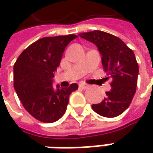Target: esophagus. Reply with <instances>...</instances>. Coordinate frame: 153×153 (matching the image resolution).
Wrapping results in <instances>:
<instances>
[{"mask_svg": "<svg viewBox=\"0 0 153 153\" xmlns=\"http://www.w3.org/2000/svg\"><path fill=\"white\" fill-rule=\"evenodd\" d=\"M79 86L81 88H83V89H85V88H88L89 87V85H88V84H86V83H83V82L79 83Z\"/></svg>", "mask_w": 153, "mask_h": 153, "instance_id": "1", "label": "esophagus"}]
</instances>
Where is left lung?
<instances>
[{"label": "left lung", "instance_id": "8db88e82", "mask_svg": "<svg viewBox=\"0 0 153 153\" xmlns=\"http://www.w3.org/2000/svg\"><path fill=\"white\" fill-rule=\"evenodd\" d=\"M79 36L97 47L107 75L112 78L106 97L93 110L99 115L113 118L125 111L131 103L137 85L139 69L132 49L120 38L102 31L82 33Z\"/></svg>", "mask_w": 153, "mask_h": 153}]
</instances>
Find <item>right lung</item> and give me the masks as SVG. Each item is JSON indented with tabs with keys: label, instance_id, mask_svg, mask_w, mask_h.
Instances as JSON below:
<instances>
[{
	"label": "right lung",
	"instance_id": "add662e5",
	"mask_svg": "<svg viewBox=\"0 0 153 153\" xmlns=\"http://www.w3.org/2000/svg\"><path fill=\"white\" fill-rule=\"evenodd\" d=\"M77 38L69 34L42 38L18 56L14 65V88L25 109L36 120L52 123L65 112L69 96L78 88L53 87L54 74L66 46Z\"/></svg>",
	"mask_w": 153,
	"mask_h": 153
}]
</instances>
